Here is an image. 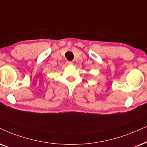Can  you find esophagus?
I'll use <instances>...</instances> for the list:
<instances>
[{
  "label": "esophagus",
  "instance_id": "34e87169",
  "mask_svg": "<svg viewBox=\"0 0 147 147\" xmlns=\"http://www.w3.org/2000/svg\"><path fill=\"white\" fill-rule=\"evenodd\" d=\"M66 64L67 65H72V64H73V62H70V61H66Z\"/></svg>",
  "mask_w": 147,
  "mask_h": 147
}]
</instances>
